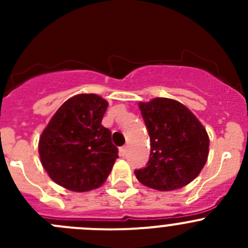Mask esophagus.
Here are the masks:
<instances>
[{
    "mask_svg": "<svg viewBox=\"0 0 248 248\" xmlns=\"http://www.w3.org/2000/svg\"><path fill=\"white\" fill-rule=\"evenodd\" d=\"M126 150H128V146H126V145L122 146V148L119 149V155H120V156H125V155H126Z\"/></svg>",
    "mask_w": 248,
    "mask_h": 248,
    "instance_id": "esophagus-1",
    "label": "esophagus"
}]
</instances>
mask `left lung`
I'll use <instances>...</instances> for the list:
<instances>
[{"mask_svg":"<svg viewBox=\"0 0 248 248\" xmlns=\"http://www.w3.org/2000/svg\"><path fill=\"white\" fill-rule=\"evenodd\" d=\"M150 137V157L135 170L143 185L159 190L181 189L200 174L209 155V135L185 105L168 98L139 103Z\"/></svg>","mask_w":248,"mask_h":248,"instance_id":"1","label":"left lung"}]
</instances>
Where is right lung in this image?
I'll list each match as a JSON object with an SVG mask.
<instances>
[{
	"instance_id": "1",
	"label": "right lung",
	"mask_w": 248,
	"mask_h": 248,
	"mask_svg": "<svg viewBox=\"0 0 248 248\" xmlns=\"http://www.w3.org/2000/svg\"><path fill=\"white\" fill-rule=\"evenodd\" d=\"M108 102L78 94L61 105L39 138L41 163L54 183L83 192L104 184L118 157L111 131L102 125Z\"/></svg>"
}]
</instances>
